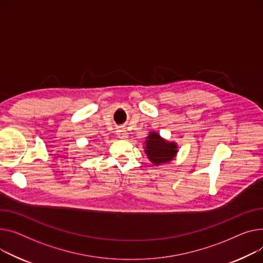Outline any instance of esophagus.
<instances>
[{
  "label": "esophagus",
  "instance_id": "obj_1",
  "mask_svg": "<svg viewBox=\"0 0 263 263\" xmlns=\"http://www.w3.org/2000/svg\"><path fill=\"white\" fill-rule=\"evenodd\" d=\"M117 136L119 138H127L128 137V132L124 129H119V130H117Z\"/></svg>",
  "mask_w": 263,
  "mask_h": 263
}]
</instances>
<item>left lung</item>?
I'll return each instance as SVG.
<instances>
[{"mask_svg":"<svg viewBox=\"0 0 263 263\" xmlns=\"http://www.w3.org/2000/svg\"><path fill=\"white\" fill-rule=\"evenodd\" d=\"M177 152L176 144L166 142L157 133L152 132L147 137L146 153L148 154L149 160L155 165L171 161Z\"/></svg>","mask_w":263,"mask_h":263,"instance_id":"obj_1","label":"left lung"}]
</instances>
